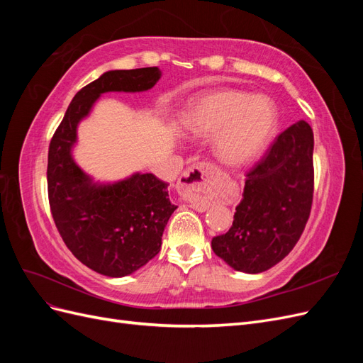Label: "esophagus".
<instances>
[{
    "instance_id": "obj_1",
    "label": "esophagus",
    "mask_w": 363,
    "mask_h": 363,
    "mask_svg": "<svg viewBox=\"0 0 363 363\" xmlns=\"http://www.w3.org/2000/svg\"><path fill=\"white\" fill-rule=\"evenodd\" d=\"M213 174L215 167L206 162L195 163L182 174V177L179 180V189L182 194L189 196L191 207H194L195 211L204 212L208 207L207 201H203L200 195L206 191L208 182L213 177Z\"/></svg>"
}]
</instances>
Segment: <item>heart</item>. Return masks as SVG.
I'll list each match as a JSON object with an SVG mask.
<instances>
[{"mask_svg": "<svg viewBox=\"0 0 363 363\" xmlns=\"http://www.w3.org/2000/svg\"><path fill=\"white\" fill-rule=\"evenodd\" d=\"M182 125L194 136L215 135L216 157L228 167L256 160L276 131V106L265 95L219 89L204 92L184 108Z\"/></svg>", "mask_w": 363, "mask_h": 363, "instance_id": "b5f03b06", "label": "heart"}]
</instances>
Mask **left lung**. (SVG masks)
Instances as JSON below:
<instances>
[{
  "mask_svg": "<svg viewBox=\"0 0 363 363\" xmlns=\"http://www.w3.org/2000/svg\"><path fill=\"white\" fill-rule=\"evenodd\" d=\"M313 199V131L292 124L247 174L233 225L212 239V250L228 267L263 272L286 257L306 227Z\"/></svg>",
  "mask_w": 363,
  "mask_h": 363,
  "instance_id": "obj_1",
  "label": "left lung"
}]
</instances>
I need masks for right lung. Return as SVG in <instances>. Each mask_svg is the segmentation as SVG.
<instances>
[{
  "label": "right lung",
  "instance_id": "1",
  "mask_svg": "<svg viewBox=\"0 0 363 363\" xmlns=\"http://www.w3.org/2000/svg\"><path fill=\"white\" fill-rule=\"evenodd\" d=\"M162 72L157 67L107 71L75 94L48 150V199L63 242L83 265L107 277L133 274L160 251L162 235L177 206L168 183L135 172L94 182L72 157L77 127L106 92H144Z\"/></svg>",
  "mask_w": 363,
  "mask_h": 363
}]
</instances>
